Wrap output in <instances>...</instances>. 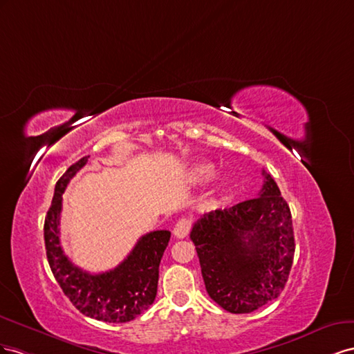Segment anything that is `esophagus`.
I'll use <instances>...</instances> for the list:
<instances>
[{"mask_svg": "<svg viewBox=\"0 0 354 354\" xmlns=\"http://www.w3.org/2000/svg\"><path fill=\"white\" fill-rule=\"evenodd\" d=\"M191 227H193V221L188 219V218H183L179 219L176 222V225L174 228V234L178 237V239H184L187 237V234L189 233Z\"/></svg>", "mask_w": 354, "mask_h": 354, "instance_id": "obj_1", "label": "esophagus"}]
</instances>
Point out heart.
<instances>
[{
	"mask_svg": "<svg viewBox=\"0 0 354 354\" xmlns=\"http://www.w3.org/2000/svg\"><path fill=\"white\" fill-rule=\"evenodd\" d=\"M215 175V166L209 163V161H197L188 170V180L191 184L201 185L206 184L214 178Z\"/></svg>",
	"mask_w": 354,
	"mask_h": 354,
	"instance_id": "b5f03b06",
	"label": "heart"
}]
</instances>
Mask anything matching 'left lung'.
<instances>
[{
    "mask_svg": "<svg viewBox=\"0 0 354 354\" xmlns=\"http://www.w3.org/2000/svg\"><path fill=\"white\" fill-rule=\"evenodd\" d=\"M258 197L201 216L191 230L201 276L219 307L243 315L276 299L295 254L292 215L270 175Z\"/></svg>",
    "mask_w": 354,
    "mask_h": 354,
    "instance_id": "obj_1",
    "label": "left lung"
}]
</instances>
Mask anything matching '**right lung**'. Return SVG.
I'll return each instance as SVG.
<instances>
[{"label":"right lung","mask_w":354,"mask_h":354,"mask_svg":"<svg viewBox=\"0 0 354 354\" xmlns=\"http://www.w3.org/2000/svg\"><path fill=\"white\" fill-rule=\"evenodd\" d=\"M80 158L60 176L46 221L44 241L48 266L64 294L87 317L109 323L133 320L153 304L157 295L158 267L170 240V231H151L138 240L127 258L115 268L90 274L64 254L59 236L62 194L68 183L87 163Z\"/></svg>","instance_id":"obj_1"}]
</instances>
